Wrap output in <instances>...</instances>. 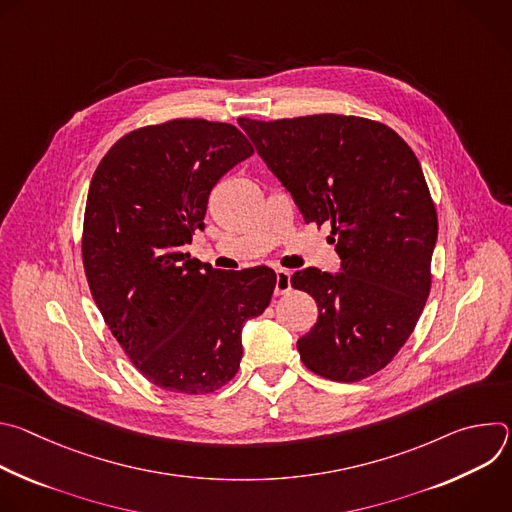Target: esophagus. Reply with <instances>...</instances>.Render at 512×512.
I'll list each match as a JSON object with an SVG mask.
<instances>
[{"instance_id": "esophagus-1", "label": "esophagus", "mask_w": 512, "mask_h": 512, "mask_svg": "<svg viewBox=\"0 0 512 512\" xmlns=\"http://www.w3.org/2000/svg\"><path fill=\"white\" fill-rule=\"evenodd\" d=\"M291 291V273L287 269L275 271V296H285Z\"/></svg>"}]
</instances>
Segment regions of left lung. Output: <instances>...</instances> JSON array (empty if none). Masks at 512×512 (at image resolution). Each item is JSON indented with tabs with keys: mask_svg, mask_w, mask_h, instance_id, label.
Segmentation results:
<instances>
[{
	"mask_svg": "<svg viewBox=\"0 0 512 512\" xmlns=\"http://www.w3.org/2000/svg\"><path fill=\"white\" fill-rule=\"evenodd\" d=\"M239 125L304 221L332 227L342 261L338 273L291 275L320 308L298 340L300 358L338 383L379 373L411 336L431 287L437 212L413 150L385 123L354 115Z\"/></svg>",
	"mask_w": 512,
	"mask_h": 512,
	"instance_id": "1",
	"label": "left lung"
}]
</instances>
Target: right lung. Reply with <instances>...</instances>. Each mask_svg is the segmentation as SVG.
Masks as SVG:
<instances>
[{
	"mask_svg": "<svg viewBox=\"0 0 512 512\" xmlns=\"http://www.w3.org/2000/svg\"><path fill=\"white\" fill-rule=\"evenodd\" d=\"M253 152L231 123L172 119L123 135L93 174L83 225L91 294L133 367L164 391L227 385L243 324L269 306L273 269L218 273L182 253L204 229L214 184Z\"/></svg>",
	"mask_w": 512,
	"mask_h": 512,
	"instance_id": "1",
	"label": "right lung"
}]
</instances>
